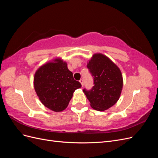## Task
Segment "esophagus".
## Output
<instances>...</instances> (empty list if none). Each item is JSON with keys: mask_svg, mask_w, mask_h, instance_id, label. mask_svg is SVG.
<instances>
[{"mask_svg": "<svg viewBox=\"0 0 158 158\" xmlns=\"http://www.w3.org/2000/svg\"><path fill=\"white\" fill-rule=\"evenodd\" d=\"M80 82L81 84H82V86H83V85H84V81H83L82 79H81V80H80Z\"/></svg>", "mask_w": 158, "mask_h": 158, "instance_id": "obj_1", "label": "esophagus"}]
</instances>
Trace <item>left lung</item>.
Here are the masks:
<instances>
[{"mask_svg":"<svg viewBox=\"0 0 158 158\" xmlns=\"http://www.w3.org/2000/svg\"><path fill=\"white\" fill-rule=\"evenodd\" d=\"M87 67L94 77L92 89L83 90L94 109L104 111L118 100L123 89L121 71L116 64L102 53H95L88 60Z\"/></svg>","mask_w":158,"mask_h":158,"instance_id":"8db88e82","label":"left lung"}]
</instances>
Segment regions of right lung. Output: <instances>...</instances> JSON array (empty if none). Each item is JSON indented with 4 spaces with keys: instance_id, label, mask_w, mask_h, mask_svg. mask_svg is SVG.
Segmentation results:
<instances>
[{
    "instance_id": "right-lung-1",
    "label": "right lung",
    "mask_w": 158,
    "mask_h": 158,
    "mask_svg": "<svg viewBox=\"0 0 158 158\" xmlns=\"http://www.w3.org/2000/svg\"><path fill=\"white\" fill-rule=\"evenodd\" d=\"M33 85L41 103L55 112L67 107L81 84L74 79L66 62L57 57L41 66L34 74Z\"/></svg>"
}]
</instances>
